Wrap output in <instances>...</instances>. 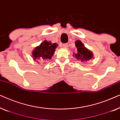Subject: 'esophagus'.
I'll use <instances>...</instances> for the list:
<instances>
[{
	"label": "esophagus",
	"instance_id": "esophagus-1",
	"mask_svg": "<svg viewBox=\"0 0 120 120\" xmlns=\"http://www.w3.org/2000/svg\"><path fill=\"white\" fill-rule=\"evenodd\" d=\"M63 46L64 47V48H68V45L67 44H63Z\"/></svg>",
	"mask_w": 120,
	"mask_h": 120
}]
</instances>
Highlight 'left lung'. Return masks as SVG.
I'll list each match as a JSON object with an SVG mask.
<instances>
[{"label": "left lung", "mask_w": 120, "mask_h": 120, "mask_svg": "<svg viewBox=\"0 0 120 120\" xmlns=\"http://www.w3.org/2000/svg\"><path fill=\"white\" fill-rule=\"evenodd\" d=\"M75 46L77 48V53H74V57L77 60H79L81 62H87L93 58V55L91 51L88 50L85 45H83L82 42L80 40H76L75 42Z\"/></svg>", "instance_id": "1"}]
</instances>
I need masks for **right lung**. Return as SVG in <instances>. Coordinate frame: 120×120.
Masks as SVG:
<instances>
[{
  "instance_id": "right-lung-1",
  "label": "right lung",
  "mask_w": 120,
  "mask_h": 120,
  "mask_svg": "<svg viewBox=\"0 0 120 120\" xmlns=\"http://www.w3.org/2000/svg\"><path fill=\"white\" fill-rule=\"evenodd\" d=\"M58 44H52L51 41H44L40 45L37 46L32 52V57L34 61L38 62L51 60L54 55L55 49Z\"/></svg>"
}]
</instances>
